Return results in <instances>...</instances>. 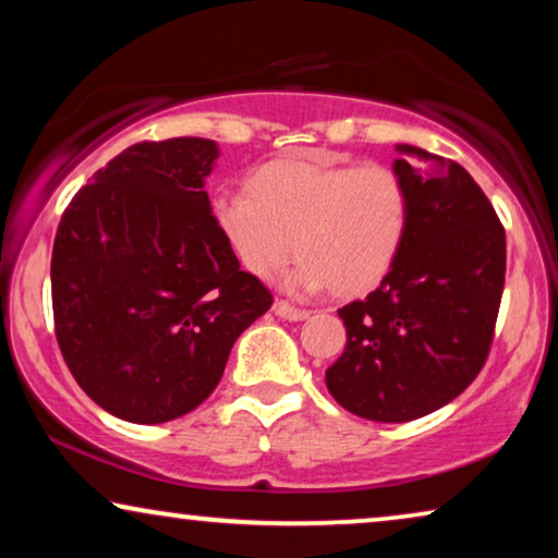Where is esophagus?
Listing matches in <instances>:
<instances>
[{"label":"esophagus","mask_w":558,"mask_h":558,"mask_svg":"<svg viewBox=\"0 0 558 558\" xmlns=\"http://www.w3.org/2000/svg\"><path fill=\"white\" fill-rule=\"evenodd\" d=\"M274 315L289 319V323H300V319H307L310 312L302 310V307H294V304H289L284 300H277L274 302Z\"/></svg>","instance_id":"1"}]
</instances>
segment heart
Masks as SVG:
<instances>
[{
  "label": "heart",
  "mask_w": 558,
  "mask_h": 558,
  "mask_svg": "<svg viewBox=\"0 0 558 558\" xmlns=\"http://www.w3.org/2000/svg\"><path fill=\"white\" fill-rule=\"evenodd\" d=\"M210 216L254 277L277 274L296 251L304 262L289 287L361 296L396 264L409 228V190L386 165L284 159L262 167L248 193L213 197Z\"/></svg>",
  "instance_id": "b5f03b06"
}]
</instances>
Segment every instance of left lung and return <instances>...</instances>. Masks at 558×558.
I'll list each match as a JSON object with an SVG mask.
<instances>
[{"mask_svg": "<svg viewBox=\"0 0 558 558\" xmlns=\"http://www.w3.org/2000/svg\"><path fill=\"white\" fill-rule=\"evenodd\" d=\"M409 228L376 292L338 310L345 350L327 391L371 422H414L457 399L490 353L506 284V228L462 165L399 144Z\"/></svg>", "mask_w": 558, "mask_h": 558, "instance_id": "left-lung-1", "label": "left lung"}]
</instances>
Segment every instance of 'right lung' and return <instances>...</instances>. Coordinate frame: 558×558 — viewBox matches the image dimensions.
Returning <instances> with one entry per match:
<instances>
[{
    "instance_id": "add662e5",
    "label": "right lung",
    "mask_w": 558,
    "mask_h": 558,
    "mask_svg": "<svg viewBox=\"0 0 558 558\" xmlns=\"http://www.w3.org/2000/svg\"><path fill=\"white\" fill-rule=\"evenodd\" d=\"M218 144L140 142L81 187L60 218L50 284L56 338L109 414L162 424L216 391L233 342L271 292L213 223L205 178Z\"/></svg>"
}]
</instances>
